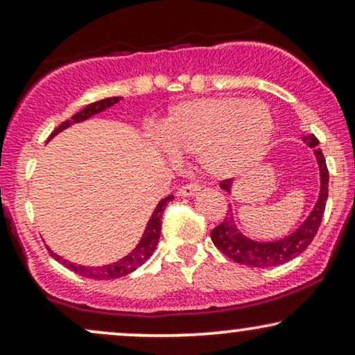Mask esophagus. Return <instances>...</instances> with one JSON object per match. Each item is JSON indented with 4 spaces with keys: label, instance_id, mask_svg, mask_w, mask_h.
Masks as SVG:
<instances>
[{
    "label": "esophagus",
    "instance_id": "esophagus-1",
    "mask_svg": "<svg viewBox=\"0 0 355 355\" xmlns=\"http://www.w3.org/2000/svg\"><path fill=\"white\" fill-rule=\"evenodd\" d=\"M202 187L198 185V183H187V185H182L180 189H178L177 195L178 197H193V195H197L198 191H200Z\"/></svg>",
    "mask_w": 355,
    "mask_h": 355
}]
</instances>
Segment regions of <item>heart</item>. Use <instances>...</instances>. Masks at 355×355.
Returning <instances> with one entry per match:
<instances>
[{"mask_svg": "<svg viewBox=\"0 0 355 355\" xmlns=\"http://www.w3.org/2000/svg\"><path fill=\"white\" fill-rule=\"evenodd\" d=\"M274 133L266 103L232 96L175 105L160 125V140L177 155H198L207 173L218 178L259 164Z\"/></svg>", "mask_w": 355, "mask_h": 355, "instance_id": "obj_1", "label": "heart"}]
</instances>
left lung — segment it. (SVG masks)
Instances as JSON below:
<instances>
[{
	"mask_svg": "<svg viewBox=\"0 0 355 355\" xmlns=\"http://www.w3.org/2000/svg\"><path fill=\"white\" fill-rule=\"evenodd\" d=\"M302 140L311 148H313V153H315L317 164H319L320 170V193L315 207H313V210L311 211L307 220H305L294 234L282 240H275V242H254V240L243 237L237 230V227H235L234 211L229 209L227 217L211 230L210 237L211 242L215 243V247L223 255L234 260V262L260 268L282 266V263L302 254L305 248L311 245L313 237H315L317 230H319L322 223V217H324L325 202H327L329 197V170L327 165H325L324 153L319 148L317 137L313 133H305V135H302ZM230 185L232 182L229 178L220 182V187L227 191H230Z\"/></svg>",
	"mask_w": 355,
	"mask_h": 355,
	"instance_id": "8db88e82",
	"label": "left lung"
}]
</instances>
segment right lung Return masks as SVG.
<instances>
[{
  "label": "right lung",
  "mask_w": 355,
  "mask_h": 355,
  "mask_svg": "<svg viewBox=\"0 0 355 355\" xmlns=\"http://www.w3.org/2000/svg\"><path fill=\"white\" fill-rule=\"evenodd\" d=\"M120 101V96H113V98H103L100 101H95V103L88 105V107H85L83 110H80L76 115H73L70 120L63 121L58 128L55 130V132L51 133L50 138L48 140H51L53 137L56 135V133H60L61 130L68 128V126L73 125V123H78V121H83L87 120V118L96 115V113L103 112V110H107L112 107V105H115ZM173 200V195H168V197H165L164 200L157 205V209H155L152 218L148 220V223H146V229H145V234L144 237H141L140 243L135 247V250L132 252L130 255H126L125 259L118 260L115 263H110V266H105V267H83V266H75V263L68 262V260L61 259L56 254H53L50 250V255L53 257L55 260H58L60 263H63L64 267L70 268L71 272H75V274H78L81 277H87V279H95V280H112V279H118V277H125L128 275L130 272L137 270L138 267L144 266L146 260L152 257V254L155 252V248H157V243H158V239H160V230H162V217H164V211H165V207L168 205V202Z\"/></svg>",
  "instance_id": "1"
}]
</instances>
